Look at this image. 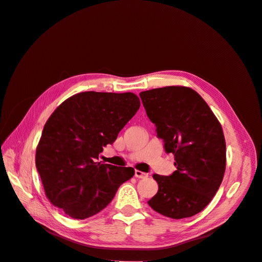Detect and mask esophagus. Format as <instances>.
Segmentation results:
<instances>
[{"mask_svg":"<svg viewBox=\"0 0 262 262\" xmlns=\"http://www.w3.org/2000/svg\"><path fill=\"white\" fill-rule=\"evenodd\" d=\"M134 176H136L137 178H145V177H147V173L136 169V171H134Z\"/></svg>","mask_w":262,"mask_h":262,"instance_id":"obj_1","label":"esophagus"}]
</instances>
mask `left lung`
Listing matches in <instances>:
<instances>
[{
  "label": "left lung",
  "mask_w": 262,
  "mask_h": 262,
  "mask_svg": "<svg viewBox=\"0 0 262 262\" xmlns=\"http://www.w3.org/2000/svg\"><path fill=\"white\" fill-rule=\"evenodd\" d=\"M140 97L176 166L170 176L154 173L158 191L147 203L170 219L193 216L211 202L223 180V129L207 102L190 87L166 86L141 92Z\"/></svg>",
  "instance_id": "left-lung-1"
}]
</instances>
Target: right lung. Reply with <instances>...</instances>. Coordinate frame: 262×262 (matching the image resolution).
I'll list each match as a JSON object with an SVG mask.
<instances>
[{
    "label": "right lung",
    "mask_w": 262,
    "mask_h": 262,
    "mask_svg": "<svg viewBox=\"0 0 262 262\" xmlns=\"http://www.w3.org/2000/svg\"><path fill=\"white\" fill-rule=\"evenodd\" d=\"M133 93L83 92L68 98L43 126L36 167L49 201L67 215L84 220L104 210L132 167L97 162L107 144L137 114Z\"/></svg>",
    "instance_id": "1"
}]
</instances>
